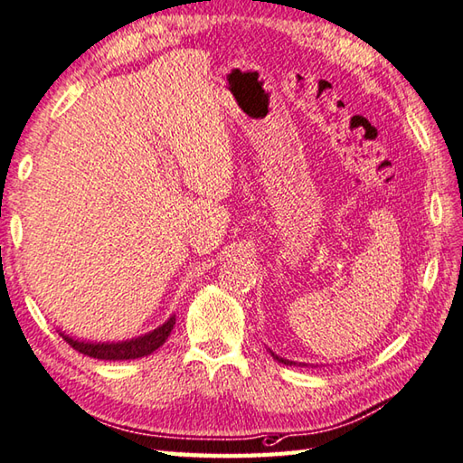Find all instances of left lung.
<instances>
[{"instance_id": "left-lung-1", "label": "left lung", "mask_w": 463, "mask_h": 463, "mask_svg": "<svg viewBox=\"0 0 463 463\" xmlns=\"http://www.w3.org/2000/svg\"><path fill=\"white\" fill-rule=\"evenodd\" d=\"M269 354H272V356H274V359H276L278 363H282V364H290V367H292V364H296L294 361H288V359H282V356H278V354H276V353H272V351H269ZM302 367H307V364H304V363H302Z\"/></svg>"}]
</instances>
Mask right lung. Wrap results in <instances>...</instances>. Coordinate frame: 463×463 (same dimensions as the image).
<instances>
[{"label":"right lung","instance_id":"right-lung-1","mask_svg":"<svg viewBox=\"0 0 463 463\" xmlns=\"http://www.w3.org/2000/svg\"><path fill=\"white\" fill-rule=\"evenodd\" d=\"M173 326H175V314L169 320H165L161 326H156L151 333L143 336L130 338V340H118V343H86V340H78L60 333L66 343L74 348V351L82 353L86 356L100 361H130V359H141L155 353L156 348L163 346L165 340L171 335Z\"/></svg>","mask_w":463,"mask_h":463}]
</instances>
